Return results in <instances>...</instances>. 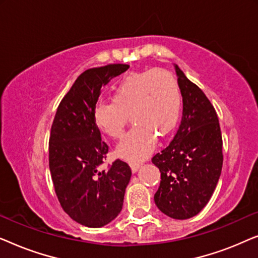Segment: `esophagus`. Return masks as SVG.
<instances>
[{
    "mask_svg": "<svg viewBox=\"0 0 258 258\" xmlns=\"http://www.w3.org/2000/svg\"><path fill=\"white\" fill-rule=\"evenodd\" d=\"M130 167H132L133 172H136L140 168V163H132V164H130Z\"/></svg>",
    "mask_w": 258,
    "mask_h": 258,
    "instance_id": "34e87169",
    "label": "esophagus"
}]
</instances>
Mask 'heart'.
Wrapping results in <instances>:
<instances>
[{
	"instance_id": "b5f03b06",
	"label": "heart",
	"mask_w": 258,
	"mask_h": 258,
	"mask_svg": "<svg viewBox=\"0 0 258 258\" xmlns=\"http://www.w3.org/2000/svg\"><path fill=\"white\" fill-rule=\"evenodd\" d=\"M181 112V91L175 75L165 69L130 73L116 84L111 101L98 102L94 122L104 135L122 139L132 116L135 128L117 147L118 156L139 162L156 144V135L167 136L175 129Z\"/></svg>"
}]
</instances>
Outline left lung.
<instances>
[{"label": "left lung", "instance_id": "1", "mask_svg": "<svg viewBox=\"0 0 258 258\" xmlns=\"http://www.w3.org/2000/svg\"><path fill=\"white\" fill-rule=\"evenodd\" d=\"M183 97L181 124L174 139L151 162L161 183L154 200L162 213L176 220L195 216L209 202L223 165L217 112L201 88L176 66Z\"/></svg>", "mask_w": 258, "mask_h": 258}]
</instances>
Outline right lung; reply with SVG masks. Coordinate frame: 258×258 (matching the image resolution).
<instances>
[{
  "mask_svg": "<svg viewBox=\"0 0 258 258\" xmlns=\"http://www.w3.org/2000/svg\"><path fill=\"white\" fill-rule=\"evenodd\" d=\"M128 69L116 63L83 72L59 102L51 124L49 169L56 196L62 209L86 227H103L117 216L132 177L121 160L100 169L109 147L93 116L102 87Z\"/></svg>",
  "mask_w": 258,
  "mask_h": 258,
  "instance_id": "1",
  "label": "right lung"
}]
</instances>
